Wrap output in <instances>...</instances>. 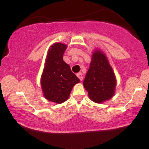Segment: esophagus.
Returning <instances> with one entry per match:
<instances>
[{
    "label": "esophagus",
    "instance_id": "1",
    "mask_svg": "<svg viewBox=\"0 0 149 149\" xmlns=\"http://www.w3.org/2000/svg\"><path fill=\"white\" fill-rule=\"evenodd\" d=\"M77 76L78 78H79V79H80V81H82V79H83V77H82V73H78V74H77Z\"/></svg>",
    "mask_w": 149,
    "mask_h": 149
}]
</instances>
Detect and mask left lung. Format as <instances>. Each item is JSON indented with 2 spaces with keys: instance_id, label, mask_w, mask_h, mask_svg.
<instances>
[{
  "instance_id": "left-lung-1",
  "label": "left lung",
  "mask_w": 149,
  "mask_h": 149,
  "mask_svg": "<svg viewBox=\"0 0 149 149\" xmlns=\"http://www.w3.org/2000/svg\"><path fill=\"white\" fill-rule=\"evenodd\" d=\"M117 80L107 57L99 49L93 52L89 70L83 85L91 101L101 104L111 99L115 93Z\"/></svg>"
}]
</instances>
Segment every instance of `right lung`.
Segmentation results:
<instances>
[{
    "instance_id": "obj_1",
    "label": "right lung",
    "mask_w": 149,
    "mask_h": 149,
    "mask_svg": "<svg viewBox=\"0 0 149 149\" xmlns=\"http://www.w3.org/2000/svg\"><path fill=\"white\" fill-rule=\"evenodd\" d=\"M67 48V45L61 42H56L50 47L40 79L45 98L58 104L68 99L73 87L80 81L63 60Z\"/></svg>"
}]
</instances>
